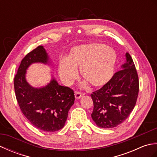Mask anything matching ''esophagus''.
I'll list each match as a JSON object with an SVG mask.
<instances>
[{
	"label": "esophagus",
	"mask_w": 157,
	"mask_h": 157,
	"mask_svg": "<svg viewBox=\"0 0 157 157\" xmlns=\"http://www.w3.org/2000/svg\"><path fill=\"white\" fill-rule=\"evenodd\" d=\"M82 96H83V94L80 92H75V97L76 99L80 98Z\"/></svg>",
	"instance_id": "esophagus-1"
}]
</instances>
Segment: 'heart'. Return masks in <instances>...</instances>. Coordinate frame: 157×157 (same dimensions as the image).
<instances>
[{
  "label": "heart",
  "instance_id": "obj_1",
  "mask_svg": "<svg viewBox=\"0 0 157 157\" xmlns=\"http://www.w3.org/2000/svg\"><path fill=\"white\" fill-rule=\"evenodd\" d=\"M117 60L115 51L104 44H90L73 48L68 57L60 59L59 71L62 80L69 84L78 76L80 67L83 78L94 87H101L111 80Z\"/></svg>",
  "mask_w": 157,
  "mask_h": 157
}]
</instances>
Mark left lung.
I'll use <instances>...</instances> for the list:
<instances>
[{"label": "left lung", "instance_id": "left-lung-1", "mask_svg": "<svg viewBox=\"0 0 157 157\" xmlns=\"http://www.w3.org/2000/svg\"><path fill=\"white\" fill-rule=\"evenodd\" d=\"M107 84L91 94L94 103L92 118L98 127L113 128L121 124L134 109L139 92V79L132 56Z\"/></svg>", "mask_w": 157, "mask_h": 157}]
</instances>
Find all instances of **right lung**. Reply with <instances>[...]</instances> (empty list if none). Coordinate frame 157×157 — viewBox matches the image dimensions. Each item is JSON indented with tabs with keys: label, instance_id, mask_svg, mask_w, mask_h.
Here are the masks:
<instances>
[{
	"label": "right lung",
	"instance_id": "right-lung-1",
	"mask_svg": "<svg viewBox=\"0 0 157 157\" xmlns=\"http://www.w3.org/2000/svg\"><path fill=\"white\" fill-rule=\"evenodd\" d=\"M48 56L42 46L29 52L22 59L14 78L17 101L23 114L32 124L44 132L62 129L69 109L75 101L74 92L60 86L55 78L45 87L36 88L25 79L26 69L34 63H48Z\"/></svg>",
	"mask_w": 157,
	"mask_h": 157
}]
</instances>
